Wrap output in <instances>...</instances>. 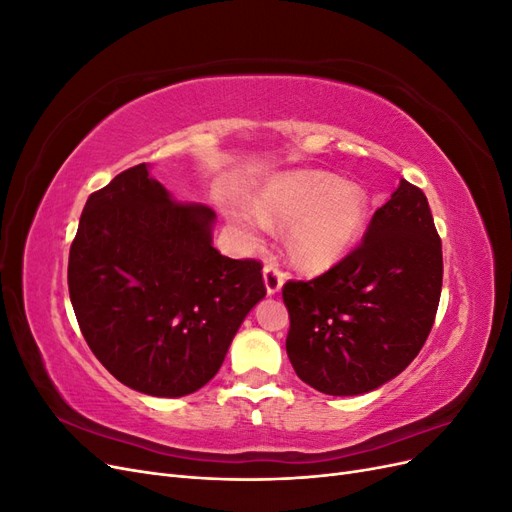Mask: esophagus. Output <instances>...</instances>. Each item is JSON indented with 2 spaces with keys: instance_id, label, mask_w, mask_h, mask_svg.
I'll return each mask as SVG.
<instances>
[{
  "instance_id": "34e87169",
  "label": "esophagus",
  "mask_w": 512,
  "mask_h": 512,
  "mask_svg": "<svg viewBox=\"0 0 512 512\" xmlns=\"http://www.w3.org/2000/svg\"><path fill=\"white\" fill-rule=\"evenodd\" d=\"M262 280H265L267 294H277V292L282 290V286H284L286 275L280 269H277L275 265H267L265 269H262Z\"/></svg>"
}]
</instances>
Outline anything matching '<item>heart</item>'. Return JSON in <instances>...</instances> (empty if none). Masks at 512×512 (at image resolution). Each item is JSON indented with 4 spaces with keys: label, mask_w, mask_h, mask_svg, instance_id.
<instances>
[{
    "label": "heart",
    "mask_w": 512,
    "mask_h": 512,
    "mask_svg": "<svg viewBox=\"0 0 512 512\" xmlns=\"http://www.w3.org/2000/svg\"><path fill=\"white\" fill-rule=\"evenodd\" d=\"M369 203L354 183L324 170H301L267 183L256 209L232 213L245 239L256 241L269 222H288L286 245L305 269H327L363 235Z\"/></svg>",
    "instance_id": "obj_1"
}]
</instances>
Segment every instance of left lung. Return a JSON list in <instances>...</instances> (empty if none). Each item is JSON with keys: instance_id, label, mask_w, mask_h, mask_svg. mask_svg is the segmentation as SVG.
Segmentation results:
<instances>
[{"instance_id": "obj_1", "label": "left lung", "mask_w": 512, "mask_h": 512, "mask_svg": "<svg viewBox=\"0 0 512 512\" xmlns=\"http://www.w3.org/2000/svg\"><path fill=\"white\" fill-rule=\"evenodd\" d=\"M442 292V243L427 196L401 179L363 243L312 282H288V359L335 397L363 395L421 352Z\"/></svg>"}]
</instances>
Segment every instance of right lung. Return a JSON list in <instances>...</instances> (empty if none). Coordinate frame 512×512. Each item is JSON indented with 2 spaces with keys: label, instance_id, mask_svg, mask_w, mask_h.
<instances>
[{
  "label": "right lung",
  "instance_id": "obj_1",
  "mask_svg": "<svg viewBox=\"0 0 512 512\" xmlns=\"http://www.w3.org/2000/svg\"><path fill=\"white\" fill-rule=\"evenodd\" d=\"M213 224L209 207L177 203L149 164L87 198L70 247V301L91 352L138 393L205 386L265 299L260 262L222 256Z\"/></svg>",
  "mask_w": 512,
  "mask_h": 512
}]
</instances>
